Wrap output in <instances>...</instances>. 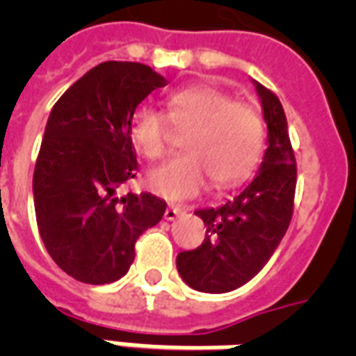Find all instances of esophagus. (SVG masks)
Wrapping results in <instances>:
<instances>
[{
    "mask_svg": "<svg viewBox=\"0 0 356 356\" xmlns=\"http://www.w3.org/2000/svg\"><path fill=\"white\" fill-rule=\"evenodd\" d=\"M184 212H186V209H183V207L172 205L166 209V212H164V218H166L168 222H173L175 218H179L181 214H184Z\"/></svg>",
    "mask_w": 356,
    "mask_h": 356,
    "instance_id": "1",
    "label": "esophagus"
}]
</instances>
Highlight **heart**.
I'll use <instances>...</instances> for the list:
<instances>
[{
	"instance_id": "heart-1",
	"label": "heart",
	"mask_w": 356,
	"mask_h": 356,
	"mask_svg": "<svg viewBox=\"0 0 356 356\" xmlns=\"http://www.w3.org/2000/svg\"><path fill=\"white\" fill-rule=\"evenodd\" d=\"M166 114L142 105L129 123V138L140 155L156 161L166 155L170 122L188 129L186 155L149 173L147 184L170 201L195 197L214 179L216 188H231L248 179L264 147V125L257 108L234 102L214 85H192L166 97Z\"/></svg>"
}]
</instances>
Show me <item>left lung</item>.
Segmentation results:
<instances>
[{"label":"left lung","mask_w":356,"mask_h":356,"mask_svg":"<svg viewBox=\"0 0 356 356\" xmlns=\"http://www.w3.org/2000/svg\"><path fill=\"white\" fill-rule=\"evenodd\" d=\"M268 127V147L259 173L245 188L216 209L195 216L207 227L197 249L177 254V271L197 292H233L251 281L275 253L293 212L296 156L279 97L253 81Z\"/></svg>","instance_id":"obj_1"}]
</instances>
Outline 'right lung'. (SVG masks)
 I'll use <instances>...</instances> for the list:
<instances>
[{
	"instance_id": "right-lung-1",
	"label": "right lung",
	"mask_w": 356,
	"mask_h": 356,
	"mask_svg": "<svg viewBox=\"0 0 356 356\" xmlns=\"http://www.w3.org/2000/svg\"><path fill=\"white\" fill-rule=\"evenodd\" d=\"M168 81L140 63H102L75 81L51 108L35 175L36 223L47 253L86 284L122 279L134 243L161 222L166 201L120 195L138 162L129 138L136 107Z\"/></svg>"
}]
</instances>
